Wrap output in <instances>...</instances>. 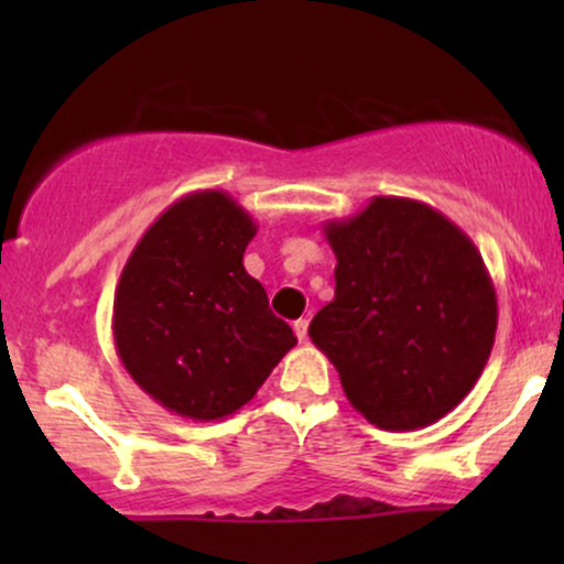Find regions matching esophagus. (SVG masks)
I'll return each instance as SVG.
<instances>
[{
  "instance_id": "34e87169",
  "label": "esophagus",
  "mask_w": 564,
  "mask_h": 564,
  "mask_svg": "<svg viewBox=\"0 0 564 564\" xmlns=\"http://www.w3.org/2000/svg\"><path fill=\"white\" fill-rule=\"evenodd\" d=\"M307 326H310L307 318H300V321H294V334H296V339H300V341L307 339Z\"/></svg>"
}]
</instances>
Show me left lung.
<instances>
[{
    "mask_svg": "<svg viewBox=\"0 0 564 564\" xmlns=\"http://www.w3.org/2000/svg\"><path fill=\"white\" fill-rule=\"evenodd\" d=\"M323 232L336 291L310 339L379 430L435 424L467 398L494 349L498 304L480 251L437 209L398 196L371 198Z\"/></svg>",
    "mask_w": 564,
    "mask_h": 564,
    "instance_id": "1",
    "label": "left lung"
}]
</instances>
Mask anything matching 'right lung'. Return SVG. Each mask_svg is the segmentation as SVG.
<instances>
[{"instance_id":"1","label":"right lung","mask_w":564,"mask_h":564,"mask_svg":"<svg viewBox=\"0 0 564 564\" xmlns=\"http://www.w3.org/2000/svg\"><path fill=\"white\" fill-rule=\"evenodd\" d=\"M254 236V219L228 193H187L121 270L116 352L140 390L177 416L215 422L236 413L296 345L243 268Z\"/></svg>"}]
</instances>
